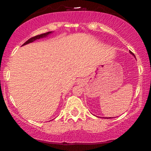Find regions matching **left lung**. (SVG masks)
I'll list each match as a JSON object with an SVG mask.
<instances>
[{
    "instance_id": "obj_1",
    "label": "left lung",
    "mask_w": 151,
    "mask_h": 151,
    "mask_svg": "<svg viewBox=\"0 0 151 151\" xmlns=\"http://www.w3.org/2000/svg\"><path fill=\"white\" fill-rule=\"evenodd\" d=\"M130 53H131L132 55H133V56H134V58H136V57H135V55H133V54L131 52H130ZM105 118H106V117H105ZM111 118H113V117H108V118H106V119H111Z\"/></svg>"
}]
</instances>
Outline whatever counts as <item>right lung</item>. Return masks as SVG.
<instances>
[{
	"mask_svg": "<svg viewBox=\"0 0 151 151\" xmlns=\"http://www.w3.org/2000/svg\"><path fill=\"white\" fill-rule=\"evenodd\" d=\"M52 32H45V33L38 35H36V36H35V37H31V38H30V39L26 41V42L24 43L23 45H22V46L25 45L29 44V43H31V42H34V41H35L36 40H39V39H41V38H44V37H47V36L49 35L52 34Z\"/></svg>",
	"mask_w": 151,
	"mask_h": 151,
	"instance_id": "add662e5",
	"label": "right lung"
}]
</instances>
